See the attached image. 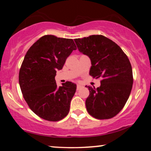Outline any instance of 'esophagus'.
<instances>
[{
  "label": "esophagus",
  "mask_w": 151,
  "mask_h": 151,
  "mask_svg": "<svg viewBox=\"0 0 151 151\" xmlns=\"http://www.w3.org/2000/svg\"><path fill=\"white\" fill-rule=\"evenodd\" d=\"M81 88H82V86L80 85V84H78V85L77 86V90H79L81 89Z\"/></svg>",
  "instance_id": "esophagus-1"
}]
</instances>
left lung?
<instances>
[{
	"instance_id": "1",
	"label": "left lung",
	"mask_w": 151,
	"mask_h": 151,
	"mask_svg": "<svg viewBox=\"0 0 151 151\" xmlns=\"http://www.w3.org/2000/svg\"><path fill=\"white\" fill-rule=\"evenodd\" d=\"M80 52L90 58L89 74L101 78V86H88L89 95L86 107L91 116L98 119L113 118L125 106L133 86V72L130 61L121 48L111 40L93 35L74 39Z\"/></svg>"
}]
</instances>
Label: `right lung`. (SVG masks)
<instances>
[{
  "instance_id": "obj_1",
  "label": "right lung",
  "mask_w": 151,
  "mask_h": 151,
  "mask_svg": "<svg viewBox=\"0 0 151 151\" xmlns=\"http://www.w3.org/2000/svg\"><path fill=\"white\" fill-rule=\"evenodd\" d=\"M75 50L72 39L47 35L36 41L24 58L19 72L20 89L30 109L45 120H62L70 111L77 85L67 81L58 87L55 77Z\"/></svg>"
}]
</instances>
